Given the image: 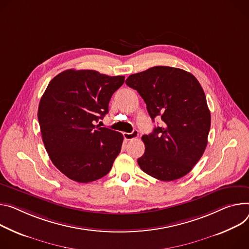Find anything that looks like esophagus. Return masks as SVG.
Returning <instances> with one entry per match:
<instances>
[{
    "mask_svg": "<svg viewBox=\"0 0 249 249\" xmlns=\"http://www.w3.org/2000/svg\"><path fill=\"white\" fill-rule=\"evenodd\" d=\"M138 135H139V133H138L137 130H133L131 133H126V132L123 133V136H124V138H125L127 141L137 138Z\"/></svg>",
    "mask_w": 249,
    "mask_h": 249,
    "instance_id": "esophagus-1",
    "label": "esophagus"
}]
</instances>
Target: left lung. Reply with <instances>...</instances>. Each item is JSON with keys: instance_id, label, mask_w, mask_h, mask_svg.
Returning <instances> with one entry per match:
<instances>
[{"instance_id": "8db88e82", "label": "left lung", "mask_w": 249, "mask_h": 249, "mask_svg": "<svg viewBox=\"0 0 249 249\" xmlns=\"http://www.w3.org/2000/svg\"><path fill=\"white\" fill-rule=\"evenodd\" d=\"M126 84L144 99L152 120L163 121L142 137V171L165 182L189 174L206 150L211 128V112L197 79L186 71L161 65L131 74Z\"/></svg>"}]
</instances>
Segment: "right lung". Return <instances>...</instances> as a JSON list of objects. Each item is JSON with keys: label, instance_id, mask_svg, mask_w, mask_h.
<instances>
[{"label": "right lung", "instance_id": "right-lung-1", "mask_svg": "<svg viewBox=\"0 0 249 249\" xmlns=\"http://www.w3.org/2000/svg\"><path fill=\"white\" fill-rule=\"evenodd\" d=\"M124 76L67 70L49 83L38 105L42 141L53 164L67 178L90 183L107 175L121 151L123 135L94 125Z\"/></svg>", "mask_w": 249, "mask_h": 249}]
</instances>
